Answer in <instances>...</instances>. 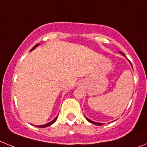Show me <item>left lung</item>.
Segmentation results:
<instances>
[{"label":"left lung","mask_w":147,"mask_h":147,"mask_svg":"<svg viewBox=\"0 0 147 147\" xmlns=\"http://www.w3.org/2000/svg\"><path fill=\"white\" fill-rule=\"evenodd\" d=\"M120 53H121V54L123 56H125L124 54H123V53H121V52H120ZM130 64H131V63H130ZM131 65H132V64H131ZM86 119H87V121H88L90 122V123H92V124H96V125L101 126V125H102V124H102V123H98V122H95V121H91V120H90V119H88V118H87V117H86Z\"/></svg>","instance_id":"8db88e82"}]
</instances>
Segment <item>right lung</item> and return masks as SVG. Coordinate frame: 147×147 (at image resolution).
I'll return each mask as SVG.
<instances>
[{
    "instance_id": "add662e5",
    "label": "right lung",
    "mask_w": 147,
    "mask_h": 147,
    "mask_svg": "<svg viewBox=\"0 0 147 147\" xmlns=\"http://www.w3.org/2000/svg\"><path fill=\"white\" fill-rule=\"evenodd\" d=\"M37 46H38V43H37V44H36V45H35L34 46V47L32 48V49H31V51H32V50H33V49H34L35 48H36V47H37ZM57 117H58V115H57V117L55 118V119H54V120H53V121H51V122H49V123H48V124H43V125H37V127H40V128H44V127H49V126H50V125H51V124H54V122L56 121V120H57Z\"/></svg>"
}]
</instances>
